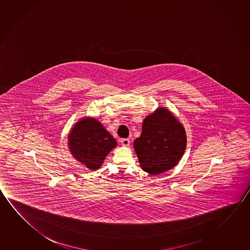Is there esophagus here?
<instances>
[{
	"mask_svg": "<svg viewBox=\"0 0 250 250\" xmlns=\"http://www.w3.org/2000/svg\"><path fill=\"white\" fill-rule=\"evenodd\" d=\"M120 143H121V145L123 146H130V139H123L120 140Z\"/></svg>",
	"mask_w": 250,
	"mask_h": 250,
	"instance_id": "1",
	"label": "esophagus"
}]
</instances>
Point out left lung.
I'll use <instances>...</instances> for the list:
<instances>
[{
	"instance_id": "8db88e82",
	"label": "left lung",
	"mask_w": 250,
	"mask_h": 250,
	"mask_svg": "<svg viewBox=\"0 0 250 250\" xmlns=\"http://www.w3.org/2000/svg\"><path fill=\"white\" fill-rule=\"evenodd\" d=\"M186 144L183 125L168 109L159 107L144 119L142 132L133 146L143 170L158 175L177 166Z\"/></svg>"
}]
</instances>
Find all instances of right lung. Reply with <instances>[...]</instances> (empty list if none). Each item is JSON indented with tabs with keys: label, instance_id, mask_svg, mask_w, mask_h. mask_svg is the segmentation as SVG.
<instances>
[{
	"label": "right lung",
	"instance_id": "obj_1",
	"mask_svg": "<svg viewBox=\"0 0 250 250\" xmlns=\"http://www.w3.org/2000/svg\"><path fill=\"white\" fill-rule=\"evenodd\" d=\"M116 146L114 138L102 124L92 118L78 121L68 136V147L73 158L92 170L102 166L105 157Z\"/></svg>",
	"mask_w": 250,
	"mask_h": 250
}]
</instances>
